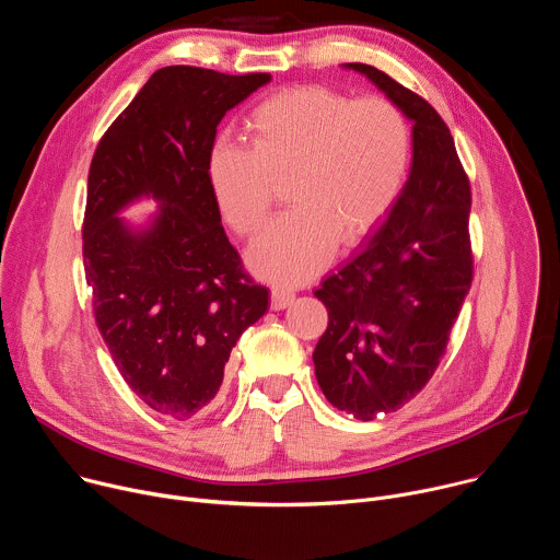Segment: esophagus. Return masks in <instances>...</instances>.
I'll return each mask as SVG.
<instances>
[{"mask_svg":"<svg viewBox=\"0 0 560 560\" xmlns=\"http://www.w3.org/2000/svg\"><path fill=\"white\" fill-rule=\"evenodd\" d=\"M294 301V292L292 290H285V288H272V310H283L288 307L290 303Z\"/></svg>","mask_w":560,"mask_h":560,"instance_id":"obj_1","label":"esophagus"}]
</instances>
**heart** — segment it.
<instances>
[{
	"label": "heart",
	"instance_id": "obj_1",
	"mask_svg": "<svg viewBox=\"0 0 560 560\" xmlns=\"http://www.w3.org/2000/svg\"><path fill=\"white\" fill-rule=\"evenodd\" d=\"M248 128L253 145L217 141L208 184L228 225L250 236L290 179L292 210L253 244L250 268L296 285L322 272L339 238L359 244L401 197L412 135L406 115L383 97L354 100L324 86L283 91L259 104Z\"/></svg>",
	"mask_w": 560,
	"mask_h": 560
}]
</instances>
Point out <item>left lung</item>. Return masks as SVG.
I'll list each match as a JSON object with an SVG mask.
<instances>
[{"instance_id":"left-lung-1","label":"left lung","mask_w":560,"mask_h":560,"mask_svg":"<svg viewBox=\"0 0 560 560\" xmlns=\"http://www.w3.org/2000/svg\"><path fill=\"white\" fill-rule=\"evenodd\" d=\"M381 89L412 126V168L370 242L314 296L328 328L314 374L328 401L361 421L415 398L445 354L471 285L469 179L441 115L368 63H346Z\"/></svg>"}]
</instances>
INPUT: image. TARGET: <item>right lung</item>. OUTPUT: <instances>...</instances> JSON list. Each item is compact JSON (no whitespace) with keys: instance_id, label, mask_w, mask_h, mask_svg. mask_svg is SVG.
Returning <instances> with one entry per match:
<instances>
[{"instance_id":"obj_1","label":"right lung","mask_w":560,"mask_h":560,"mask_svg":"<svg viewBox=\"0 0 560 560\" xmlns=\"http://www.w3.org/2000/svg\"><path fill=\"white\" fill-rule=\"evenodd\" d=\"M268 82V72L159 68L91 162L82 236L95 322L128 387L177 421L212 404L234 343L268 310L208 184L219 121ZM141 196L160 210L135 231L116 214Z\"/></svg>"}]
</instances>
